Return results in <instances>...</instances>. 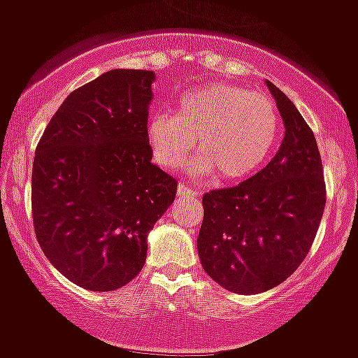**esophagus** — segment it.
<instances>
[{"label": "esophagus", "instance_id": "esophagus-1", "mask_svg": "<svg viewBox=\"0 0 358 358\" xmlns=\"http://www.w3.org/2000/svg\"><path fill=\"white\" fill-rule=\"evenodd\" d=\"M176 194L182 196V198H185V196H198L199 192L194 189H189V187H185V185H178V189H176Z\"/></svg>", "mask_w": 358, "mask_h": 358}]
</instances>
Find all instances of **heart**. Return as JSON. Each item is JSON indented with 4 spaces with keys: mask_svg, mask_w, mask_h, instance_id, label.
Returning a JSON list of instances; mask_svg holds the SVG:
<instances>
[{
    "mask_svg": "<svg viewBox=\"0 0 358 358\" xmlns=\"http://www.w3.org/2000/svg\"><path fill=\"white\" fill-rule=\"evenodd\" d=\"M279 138L275 103L263 93L229 83H210L185 93L175 115L153 113L146 123V141L157 164L182 166L196 148L201 155L189 162L198 176L243 180L268 162Z\"/></svg>",
    "mask_w": 358,
    "mask_h": 358,
    "instance_id": "1",
    "label": "heart"
}]
</instances>
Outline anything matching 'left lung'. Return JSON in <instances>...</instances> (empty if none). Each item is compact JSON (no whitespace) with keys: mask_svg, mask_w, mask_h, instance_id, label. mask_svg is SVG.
I'll return each mask as SVG.
<instances>
[{"mask_svg":"<svg viewBox=\"0 0 358 358\" xmlns=\"http://www.w3.org/2000/svg\"><path fill=\"white\" fill-rule=\"evenodd\" d=\"M285 139L245 182L203 196L198 252L217 285L255 295L288 279L309 252L325 210V180L315 134L292 100L265 81Z\"/></svg>","mask_w":358,"mask_h":358,"instance_id":"obj_1","label":"left lung"}]
</instances>
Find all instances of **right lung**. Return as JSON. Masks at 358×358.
I'll return each instance as SVG.
<instances>
[{"instance_id":"1","label":"right lung","mask_w":358,"mask_h":358,"mask_svg":"<svg viewBox=\"0 0 358 358\" xmlns=\"http://www.w3.org/2000/svg\"><path fill=\"white\" fill-rule=\"evenodd\" d=\"M152 70L115 69L70 93L33 160L36 240L58 272L113 292L141 272L148 233L176 196L146 141Z\"/></svg>"}]
</instances>
